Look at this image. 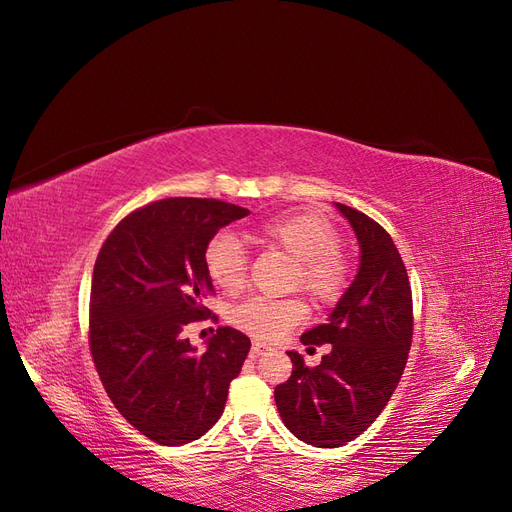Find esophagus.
<instances>
[{
  "mask_svg": "<svg viewBox=\"0 0 512 512\" xmlns=\"http://www.w3.org/2000/svg\"><path fill=\"white\" fill-rule=\"evenodd\" d=\"M265 350H267L265 344H260V342H254V344H252V356H260Z\"/></svg>",
  "mask_w": 512,
  "mask_h": 512,
  "instance_id": "34e87169",
  "label": "esophagus"
}]
</instances>
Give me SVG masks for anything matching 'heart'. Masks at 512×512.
<instances>
[{
	"instance_id": "b5f03b06",
	"label": "heart",
	"mask_w": 512,
	"mask_h": 512,
	"mask_svg": "<svg viewBox=\"0 0 512 512\" xmlns=\"http://www.w3.org/2000/svg\"><path fill=\"white\" fill-rule=\"evenodd\" d=\"M254 237L277 247L294 260L292 288H301L309 299L329 305L342 297L348 282V265L339 254V232L318 213H286L256 226ZM205 267L211 282L226 294L243 290L247 280V256L241 241L222 232L207 245ZM307 318L299 299L252 297L230 307L232 327L252 335L258 342H277Z\"/></svg>"
}]
</instances>
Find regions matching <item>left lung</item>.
I'll list each match as a JSON object with an SVG mask.
<instances>
[{
	"mask_svg": "<svg viewBox=\"0 0 512 512\" xmlns=\"http://www.w3.org/2000/svg\"><path fill=\"white\" fill-rule=\"evenodd\" d=\"M359 241V269L324 324L301 335L305 346L331 344L309 369L290 350L292 374L275 389L284 425L318 448L354 440L389 404L412 344V290L397 247L378 222L335 203Z\"/></svg>",
	"mask_w": 512,
	"mask_h": 512,
	"instance_id": "1",
	"label": "left lung"
}]
</instances>
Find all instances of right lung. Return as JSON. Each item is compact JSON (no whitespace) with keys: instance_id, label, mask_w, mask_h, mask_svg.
I'll return each instance as SVG.
<instances>
[{"instance_id":"obj_1","label":"right lung","mask_w":512,"mask_h":512,"mask_svg":"<svg viewBox=\"0 0 512 512\" xmlns=\"http://www.w3.org/2000/svg\"><path fill=\"white\" fill-rule=\"evenodd\" d=\"M250 211L213 198H164L130 213L98 254L89 346L104 389L149 440L179 446L218 423L250 337L220 327L205 352L183 339L213 292L205 252Z\"/></svg>"}]
</instances>
